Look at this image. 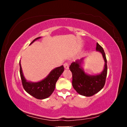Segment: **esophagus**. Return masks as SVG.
Returning <instances> with one entry per match:
<instances>
[{
    "label": "esophagus",
    "mask_w": 127,
    "mask_h": 127,
    "mask_svg": "<svg viewBox=\"0 0 127 127\" xmlns=\"http://www.w3.org/2000/svg\"><path fill=\"white\" fill-rule=\"evenodd\" d=\"M64 67H65L66 69H69V64L67 63V62H66V63L64 64Z\"/></svg>",
    "instance_id": "1"
}]
</instances>
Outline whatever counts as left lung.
I'll list each match as a JSON object with an SVG mask.
<instances>
[{
    "instance_id": "1",
    "label": "left lung",
    "mask_w": 127,
    "mask_h": 127,
    "mask_svg": "<svg viewBox=\"0 0 127 127\" xmlns=\"http://www.w3.org/2000/svg\"><path fill=\"white\" fill-rule=\"evenodd\" d=\"M96 51L102 54L105 61L103 70L99 74L91 75L84 72L83 64L85 58L71 64L69 69L72 73V86L79 94L85 96H93L100 91L105 86L107 76V60L103 48L96 43Z\"/></svg>"
}]
</instances>
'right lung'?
Segmentation results:
<instances>
[{
	"label": "right lung",
	"mask_w": 127,
	"mask_h": 127,
	"mask_svg": "<svg viewBox=\"0 0 127 127\" xmlns=\"http://www.w3.org/2000/svg\"><path fill=\"white\" fill-rule=\"evenodd\" d=\"M40 38L41 37L36 38L29 45L32 44L34 41ZM20 69L21 79L24 90L29 94L38 99H44L47 98L53 94L55 90V84L58 78L64 71V67L63 65H62L53 69L48 76L42 80L38 82H32L27 80L24 77L20 61Z\"/></svg>",
	"instance_id": "1"
}]
</instances>
